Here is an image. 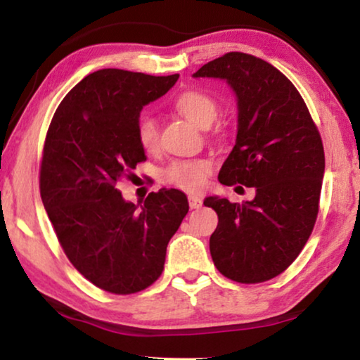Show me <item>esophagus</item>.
Segmentation results:
<instances>
[{
	"label": "esophagus",
	"mask_w": 360,
	"mask_h": 360,
	"mask_svg": "<svg viewBox=\"0 0 360 360\" xmlns=\"http://www.w3.org/2000/svg\"><path fill=\"white\" fill-rule=\"evenodd\" d=\"M188 203H190L191 210H198L201 206V198H200V196L191 195V196H188Z\"/></svg>",
	"instance_id": "obj_1"
}]
</instances>
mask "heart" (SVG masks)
<instances>
[{
  "instance_id": "heart-1",
  "label": "heart",
  "mask_w": 360,
  "mask_h": 360,
  "mask_svg": "<svg viewBox=\"0 0 360 360\" xmlns=\"http://www.w3.org/2000/svg\"><path fill=\"white\" fill-rule=\"evenodd\" d=\"M175 108L190 122L201 129H208L218 116V105L210 95L198 90L184 91L175 100ZM137 141L142 149L147 152L157 150L160 142V132L157 121L149 115L141 116L137 122ZM213 170L210 159L176 160L164 170V180L167 184L179 186L185 191H201L206 186L208 175Z\"/></svg>"
}]
</instances>
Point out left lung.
Returning <instances> with one entry per match:
<instances>
[{"label": "left lung", "instance_id": "left-lung-1", "mask_svg": "<svg viewBox=\"0 0 360 360\" xmlns=\"http://www.w3.org/2000/svg\"><path fill=\"white\" fill-rule=\"evenodd\" d=\"M193 77L219 78L234 91L238 134L218 180L255 190L243 203L205 198L218 214L211 257L234 282H265L298 257L313 231L324 176L321 137L293 83L262 58L229 52Z\"/></svg>", "mask_w": 360, "mask_h": 360}]
</instances>
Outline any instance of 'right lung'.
<instances>
[{"mask_svg": "<svg viewBox=\"0 0 360 360\" xmlns=\"http://www.w3.org/2000/svg\"><path fill=\"white\" fill-rule=\"evenodd\" d=\"M179 73L103 68L72 88L52 117L41 165V198L58 243L78 272L110 293L141 292L160 277L167 244L188 213L184 191L162 188L144 205L117 184L146 160L141 111Z\"/></svg>", "mask_w": 360, "mask_h": 360, "instance_id": "obj_1", "label": "right lung"}]
</instances>
